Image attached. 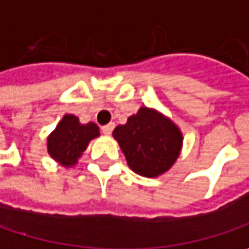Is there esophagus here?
Here are the masks:
<instances>
[{"label":"esophagus","mask_w":249,"mask_h":249,"mask_svg":"<svg viewBox=\"0 0 249 249\" xmlns=\"http://www.w3.org/2000/svg\"><path fill=\"white\" fill-rule=\"evenodd\" d=\"M112 129H114V124L112 123H109V124L104 125L101 128V131L105 134V135H109L111 132H112Z\"/></svg>","instance_id":"34e87169"}]
</instances>
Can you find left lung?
I'll return each mask as SVG.
<instances>
[{
	"mask_svg": "<svg viewBox=\"0 0 249 249\" xmlns=\"http://www.w3.org/2000/svg\"><path fill=\"white\" fill-rule=\"evenodd\" d=\"M126 164L135 174L155 178L175 164L182 148L179 128L157 109L141 107L114 132Z\"/></svg>",
	"mask_w": 249,
	"mask_h": 249,
	"instance_id": "1",
	"label": "left lung"
}]
</instances>
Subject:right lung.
Segmentation results:
<instances>
[{
  "label": "right lung",
  "mask_w": 249,
  "mask_h": 249,
  "mask_svg": "<svg viewBox=\"0 0 249 249\" xmlns=\"http://www.w3.org/2000/svg\"><path fill=\"white\" fill-rule=\"evenodd\" d=\"M100 137V128L94 123L81 124L78 117L65 114L47 140V149L53 160L62 167H74L91 140Z\"/></svg>",
  "instance_id": "1"
}]
</instances>
